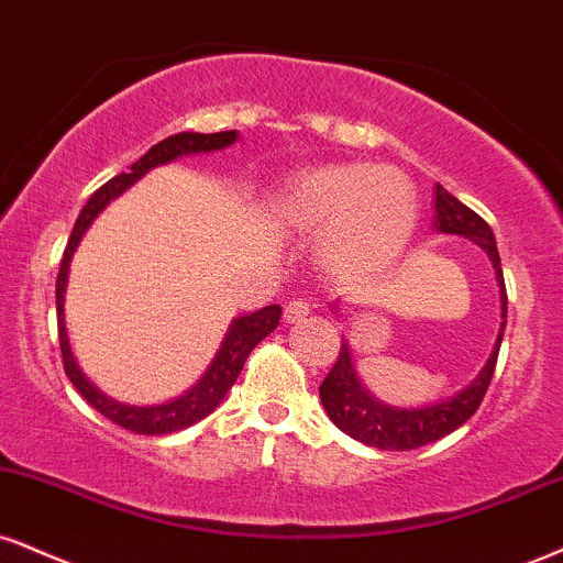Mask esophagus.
Here are the masks:
<instances>
[{"mask_svg": "<svg viewBox=\"0 0 563 563\" xmlns=\"http://www.w3.org/2000/svg\"><path fill=\"white\" fill-rule=\"evenodd\" d=\"M311 314V303L303 301V299H294L286 303V309H283V320L286 322H301L303 317Z\"/></svg>", "mask_w": 563, "mask_h": 563, "instance_id": "esophagus-1", "label": "esophagus"}]
</instances>
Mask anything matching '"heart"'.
<instances>
[{
    "label": "heart",
    "instance_id": "b5f03b06",
    "mask_svg": "<svg viewBox=\"0 0 563 563\" xmlns=\"http://www.w3.org/2000/svg\"><path fill=\"white\" fill-rule=\"evenodd\" d=\"M411 183L390 167L320 165L288 175L267 199V225L286 239H317L333 275L380 273L417 228Z\"/></svg>",
    "mask_w": 563,
    "mask_h": 563
}]
</instances>
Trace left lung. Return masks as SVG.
Here are the masks:
<instances>
[{"label":"left lung","mask_w":563,"mask_h":563,"mask_svg":"<svg viewBox=\"0 0 563 563\" xmlns=\"http://www.w3.org/2000/svg\"><path fill=\"white\" fill-rule=\"evenodd\" d=\"M432 228H435L438 233L462 235V239L477 243V246L487 254V260H490L493 269H496L500 296V328L496 346H493L485 367L479 369V375L466 385L464 390H459L456 396H449L443 398V401L424 406H393L380 401V398L362 383V377H358L356 372L354 356H351L349 341L343 338L338 362L320 385V401L338 430H343L346 435L358 440V443L372 445V449L409 451L419 449V445L435 443V440L445 438L449 432L459 430L466 419L475 415L477 406L483 404L487 385H490L493 372H496L498 349L506 330V309H509L506 307L509 301H506L504 269H500L496 235H493L490 225H487L483 217L472 212L466 205H462V201L445 191L440 183L435 186V220H432ZM335 307L338 303H333V311Z\"/></svg>","instance_id":"obj_1"}]
</instances>
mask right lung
I'll list each match as a JSON object with an SVG mask.
<instances>
[{
    "mask_svg": "<svg viewBox=\"0 0 563 563\" xmlns=\"http://www.w3.org/2000/svg\"><path fill=\"white\" fill-rule=\"evenodd\" d=\"M239 141V131H220V133H175L167 135L165 141L154 144L139 162H133L131 170L114 175L110 183L99 188L91 199L86 201V207L80 209L76 225H73L70 241H67V249L63 254V264H59L57 275V328H59V349H63V362H65V375L70 377V383L76 385V390L86 398L99 415L112 419L120 428L139 432V435H167V432H178L191 428V424L212 415L217 406L222 404V398L228 396V390L233 388V383L239 380L243 364H246L249 354L262 338H267L273 330L280 324L283 309L273 303V307L256 309L252 314L235 317L233 322L228 324L225 338H222L220 349L205 375L196 380L186 393H180L178 398L165 404H152V406H135V404H123L114 401V398L101 393L97 385H93L84 375V369L78 367L76 356H73L70 338H67L65 328V294H67V277H70V262L73 254H76L78 243L84 241L86 230L91 228V222L104 212L107 205L112 199H118L120 194H125L128 188L133 186L135 180H141L148 170L154 167L167 165V162L191 157V154H207V152H220L230 144Z\"/></svg>",
    "mask_w": 563,
    "mask_h": 563,
    "instance_id": "add662e5",
    "label": "right lung"
}]
</instances>
